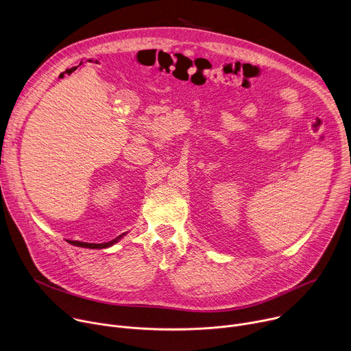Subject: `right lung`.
<instances>
[{
    "mask_svg": "<svg viewBox=\"0 0 351 351\" xmlns=\"http://www.w3.org/2000/svg\"><path fill=\"white\" fill-rule=\"evenodd\" d=\"M125 233H122V234H119L118 237H115L114 240H111V241H107V243H98V244H95V243H86V241H75V240H68L71 244H73V245H77V247H86V248H107V247H110V245H112V244H115L122 236H123Z\"/></svg>",
    "mask_w": 351,
    "mask_h": 351,
    "instance_id": "right-lung-1",
    "label": "right lung"
}]
</instances>
